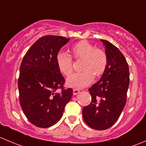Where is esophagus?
<instances>
[{
  "mask_svg": "<svg viewBox=\"0 0 146 146\" xmlns=\"http://www.w3.org/2000/svg\"><path fill=\"white\" fill-rule=\"evenodd\" d=\"M79 92H80V90H78V89H73V95H77V94Z\"/></svg>",
  "mask_w": 146,
  "mask_h": 146,
  "instance_id": "esophagus-1",
  "label": "esophagus"
}]
</instances>
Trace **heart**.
<instances>
[{
    "label": "heart",
    "instance_id": "heart-1",
    "mask_svg": "<svg viewBox=\"0 0 146 146\" xmlns=\"http://www.w3.org/2000/svg\"><path fill=\"white\" fill-rule=\"evenodd\" d=\"M71 52L75 59H82L81 73L70 76L66 80L67 85L74 88H82L89 85L95 77L104 74L108 65V56L100 48H95L86 40L76 42L71 47ZM56 64L60 71L65 76H70L73 70L72 57L67 53L60 51L56 54Z\"/></svg>",
    "mask_w": 146,
    "mask_h": 146
}]
</instances>
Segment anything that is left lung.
<instances>
[{"mask_svg": "<svg viewBox=\"0 0 146 146\" xmlns=\"http://www.w3.org/2000/svg\"><path fill=\"white\" fill-rule=\"evenodd\" d=\"M105 46L108 65L99 81L89 88L91 102L82 109L86 124L96 130L114 125L124 108L129 85V68L124 56L117 47L101 39Z\"/></svg>", "mask_w": 146, "mask_h": 146, "instance_id": "1", "label": "left lung"}]
</instances>
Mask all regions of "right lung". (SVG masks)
Wrapping results in <instances>:
<instances>
[{"label":"right lung","mask_w":146,"mask_h":146,"mask_svg":"<svg viewBox=\"0 0 146 146\" xmlns=\"http://www.w3.org/2000/svg\"><path fill=\"white\" fill-rule=\"evenodd\" d=\"M65 36L39 38L23 57L18 78L19 100L25 115L37 127L56 123L73 95L56 64V54L69 41Z\"/></svg>","instance_id":"1"}]
</instances>
